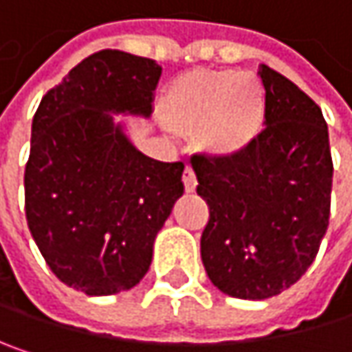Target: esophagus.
Segmentation results:
<instances>
[{
    "mask_svg": "<svg viewBox=\"0 0 352 352\" xmlns=\"http://www.w3.org/2000/svg\"><path fill=\"white\" fill-rule=\"evenodd\" d=\"M183 185H185V191H195V187H197V179H195V173H193V169L191 167H185V171H183Z\"/></svg>",
    "mask_w": 352,
    "mask_h": 352,
    "instance_id": "34e87169",
    "label": "esophagus"
}]
</instances>
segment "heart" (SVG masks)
<instances>
[{
    "instance_id": "1",
    "label": "heart",
    "mask_w": 352,
    "mask_h": 352,
    "mask_svg": "<svg viewBox=\"0 0 352 352\" xmlns=\"http://www.w3.org/2000/svg\"><path fill=\"white\" fill-rule=\"evenodd\" d=\"M163 107L173 128L197 132V144L206 155L232 159L258 140L265 128L267 96L252 73L191 71L169 83Z\"/></svg>"
}]
</instances>
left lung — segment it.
<instances>
[{"label": "left lung", "mask_w": 352, "mask_h": 352, "mask_svg": "<svg viewBox=\"0 0 352 352\" xmlns=\"http://www.w3.org/2000/svg\"><path fill=\"white\" fill-rule=\"evenodd\" d=\"M267 128L239 157L193 155L197 195L210 208L201 261L212 283L241 300L292 287L314 263L330 218L332 155L312 98L261 67Z\"/></svg>", "instance_id": "obj_1"}]
</instances>
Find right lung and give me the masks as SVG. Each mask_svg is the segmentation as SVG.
Instances as JSON below:
<instances>
[{"instance_id":"right-lung-1","label":"right lung","mask_w":352,"mask_h":352,"mask_svg":"<svg viewBox=\"0 0 352 352\" xmlns=\"http://www.w3.org/2000/svg\"><path fill=\"white\" fill-rule=\"evenodd\" d=\"M159 77L153 58L94 52L46 91L32 120L28 228L52 273L87 296L140 283L183 195L185 165L142 155L107 113L151 116Z\"/></svg>"}]
</instances>
